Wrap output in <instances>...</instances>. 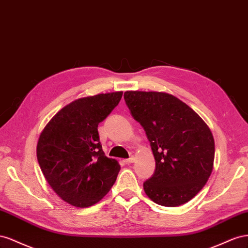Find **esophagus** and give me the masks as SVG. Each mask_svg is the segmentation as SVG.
<instances>
[{
    "mask_svg": "<svg viewBox=\"0 0 248 248\" xmlns=\"http://www.w3.org/2000/svg\"><path fill=\"white\" fill-rule=\"evenodd\" d=\"M134 161H135V158L131 157V158H129V159H125L124 162L125 164H131V163H134Z\"/></svg>",
    "mask_w": 248,
    "mask_h": 248,
    "instance_id": "esophagus-1",
    "label": "esophagus"
}]
</instances>
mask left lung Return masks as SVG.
<instances>
[{
	"instance_id": "left-lung-1",
	"label": "left lung",
	"mask_w": 248,
	"mask_h": 248,
	"mask_svg": "<svg viewBox=\"0 0 248 248\" xmlns=\"http://www.w3.org/2000/svg\"><path fill=\"white\" fill-rule=\"evenodd\" d=\"M124 101L142 125L155 161L143 183L150 199L164 207L186 203L213 170L215 142L207 124L178 97L155 91H125Z\"/></svg>"
}]
</instances>
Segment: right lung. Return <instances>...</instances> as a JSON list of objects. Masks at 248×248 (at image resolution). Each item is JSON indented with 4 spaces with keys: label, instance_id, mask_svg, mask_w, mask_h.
I'll return each mask as SVG.
<instances>
[{
    "label": "right lung",
    "instance_id": "add662e5",
    "mask_svg": "<svg viewBox=\"0 0 248 248\" xmlns=\"http://www.w3.org/2000/svg\"><path fill=\"white\" fill-rule=\"evenodd\" d=\"M123 91L81 97L63 107L42 130L37 160L48 185L77 208L100 202L120 166L106 157L97 126L118 105Z\"/></svg>",
    "mask_w": 248,
    "mask_h": 248
}]
</instances>
